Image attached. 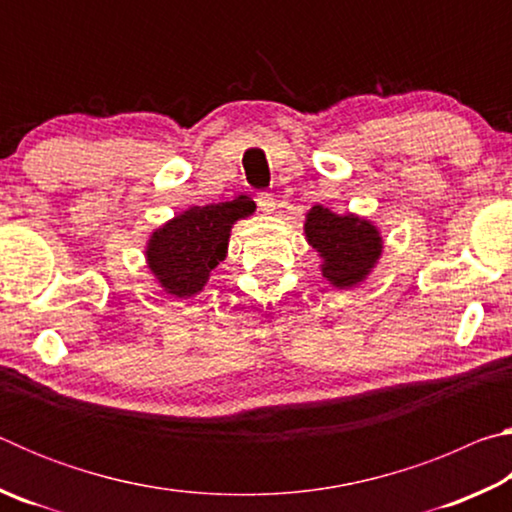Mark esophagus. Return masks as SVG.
I'll return each instance as SVG.
<instances>
[{
	"instance_id": "esophagus-1",
	"label": "esophagus",
	"mask_w": 512,
	"mask_h": 512,
	"mask_svg": "<svg viewBox=\"0 0 512 512\" xmlns=\"http://www.w3.org/2000/svg\"><path fill=\"white\" fill-rule=\"evenodd\" d=\"M257 205H259V210H262V212H273V210H275V198H273V194L259 192V194H257Z\"/></svg>"
}]
</instances>
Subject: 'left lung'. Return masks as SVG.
Wrapping results in <instances>:
<instances>
[{
  "label": "left lung",
  "mask_w": 512,
  "mask_h": 512,
  "mask_svg": "<svg viewBox=\"0 0 512 512\" xmlns=\"http://www.w3.org/2000/svg\"><path fill=\"white\" fill-rule=\"evenodd\" d=\"M305 237L323 259V277L336 289H352L366 280L384 248L370 221L357 214H334L323 205L307 212Z\"/></svg>",
  "instance_id": "left-lung-1"
}]
</instances>
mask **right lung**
Listing matches in <instances>:
<instances>
[{
    "mask_svg": "<svg viewBox=\"0 0 512 512\" xmlns=\"http://www.w3.org/2000/svg\"><path fill=\"white\" fill-rule=\"evenodd\" d=\"M253 212L255 203L237 196L235 201L192 205L155 230L146 244V264L160 287L176 298L203 291L228 253L232 225Z\"/></svg>",
    "mask_w": 512,
    "mask_h": 512,
    "instance_id": "obj_1",
    "label": "right lung"
}]
</instances>
